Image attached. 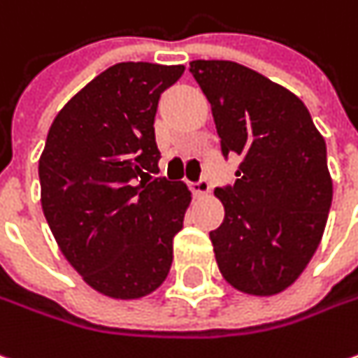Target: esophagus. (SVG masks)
Wrapping results in <instances>:
<instances>
[{
    "instance_id": "obj_1",
    "label": "esophagus",
    "mask_w": 358,
    "mask_h": 358,
    "mask_svg": "<svg viewBox=\"0 0 358 358\" xmlns=\"http://www.w3.org/2000/svg\"><path fill=\"white\" fill-rule=\"evenodd\" d=\"M190 190L196 196H206L210 192V182L206 178H200L198 182H190Z\"/></svg>"
}]
</instances>
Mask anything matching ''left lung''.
Here are the masks:
<instances>
[{
  "instance_id": "left-lung-1",
  "label": "left lung",
  "mask_w": 358,
  "mask_h": 358,
  "mask_svg": "<svg viewBox=\"0 0 358 358\" xmlns=\"http://www.w3.org/2000/svg\"><path fill=\"white\" fill-rule=\"evenodd\" d=\"M190 73L212 106L236 182L216 188L224 220L210 232L228 285L255 296L288 288L319 248L333 202L327 144L287 87L226 59H194Z\"/></svg>"
}]
</instances>
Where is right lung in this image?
I'll use <instances>...</instances> for the list:
<instances>
[{"label": "right lung", "instance_id": "add662e5", "mask_svg": "<svg viewBox=\"0 0 358 358\" xmlns=\"http://www.w3.org/2000/svg\"><path fill=\"white\" fill-rule=\"evenodd\" d=\"M184 66L122 62L55 116L39 158L41 208L62 255L94 290L132 301L162 285L190 204L184 182L154 178V117Z\"/></svg>", "mask_w": 358, "mask_h": 358}]
</instances>
